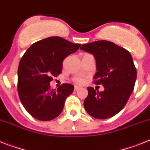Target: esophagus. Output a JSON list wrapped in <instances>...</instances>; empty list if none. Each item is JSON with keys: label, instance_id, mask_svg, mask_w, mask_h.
<instances>
[{"label": "esophagus", "instance_id": "esophagus-1", "mask_svg": "<svg viewBox=\"0 0 150 150\" xmlns=\"http://www.w3.org/2000/svg\"><path fill=\"white\" fill-rule=\"evenodd\" d=\"M79 89V86H75V91H78Z\"/></svg>", "mask_w": 150, "mask_h": 150}]
</instances>
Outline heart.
Returning a JSON list of instances; mask_svg holds the SVG:
<instances>
[{
	"label": "heart",
	"mask_w": 150,
	"mask_h": 150,
	"mask_svg": "<svg viewBox=\"0 0 150 150\" xmlns=\"http://www.w3.org/2000/svg\"><path fill=\"white\" fill-rule=\"evenodd\" d=\"M74 81H75V83L79 84V85H82V84H84V82H85V79H82V78L78 77L75 78V79H74Z\"/></svg>",
	"instance_id": "b5f03b06"
}]
</instances>
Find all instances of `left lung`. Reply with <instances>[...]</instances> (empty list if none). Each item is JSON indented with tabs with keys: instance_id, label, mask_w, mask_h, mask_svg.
<instances>
[{
	"instance_id": "left-lung-1",
	"label": "left lung",
	"mask_w": 150,
	"mask_h": 150,
	"mask_svg": "<svg viewBox=\"0 0 150 150\" xmlns=\"http://www.w3.org/2000/svg\"><path fill=\"white\" fill-rule=\"evenodd\" d=\"M81 50L92 54L96 60V85L103 91L88 87L84 101L88 114L97 119H108L124 108L131 95L137 79V69L131 54L124 48L106 40L81 45Z\"/></svg>"
}]
</instances>
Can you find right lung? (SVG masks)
<instances>
[{
  "label": "right lung",
  "instance_id": "add662e5",
  "mask_svg": "<svg viewBox=\"0 0 150 150\" xmlns=\"http://www.w3.org/2000/svg\"><path fill=\"white\" fill-rule=\"evenodd\" d=\"M80 46L59 36H51L33 44L21 58L17 91L23 106L32 117L48 121L61 114L74 86L63 84L55 91L50 88V83L61 74L64 59Z\"/></svg>",
  "mask_w": 150,
  "mask_h": 150
}]
</instances>
